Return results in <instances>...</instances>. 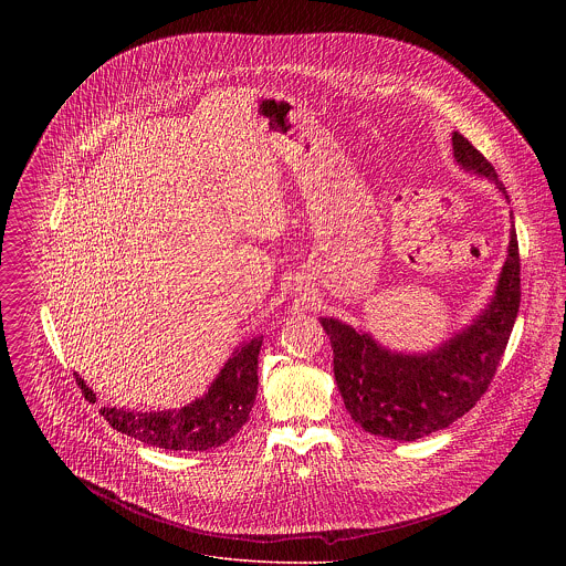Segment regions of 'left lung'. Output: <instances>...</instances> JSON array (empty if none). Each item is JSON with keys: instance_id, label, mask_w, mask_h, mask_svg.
<instances>
[{"instance_id": "obj_1", "label": "left lung", "mask_w": 566, "mask_h": 566, "mask_svg": "<svg viewBox=\"0 0 566 566\" xmlns=\"http://www.w3.org/2000/svg\"><path fill=\"white\" fill-rule=\"evenodd\" d=\"M453 157L464 169L503 182L484 155L453 133ZM514 227V224H512ZM521 305V259L516 231L484 312L464 331L429 353H392L373 335L335 318H321L333 348V373L350 418L366 431L390 440H418L462 418L482 399Z\"/></svg>"}]
</instances>
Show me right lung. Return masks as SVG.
I'll return each mask as SVG.
<instances>
[{
    "mask_svg": "<svg viewBox=\"0 0 566 566\" xmlns=\"http://www.w3.org/2000/svg\"><path fill=\"white\" fill-rule=\"evenodd\" d=\"M263 335L242 344L224 364L209 392L180 409L135 411L102 407L108 424L144 444L167 451H207L231 440L248 420L256 397V359ZM76 384L88 403L93 390L76 375Z\"/></svg>",
    "mask_w": 566,
    "mask_h": 566,
    "instance_id": "add662e5",
    "label": "right lung"
}]
</instances>
